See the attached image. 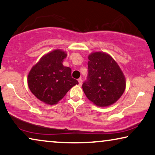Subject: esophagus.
<instances>
[{
	"mask_svg": "<svg viewBox=\"0 0 155 155\" xmlns=\"http://www.w3.org/2000/svg\"><path fill=\"white\" fill-rule=\"evenodd\" d=\"M78 83H79L80 86H81L82 84V80L81 78H80V79H78Z\"/></svg>",
	"mask_w": 155,
	"mask_h": 155,
	"instance_id": "1",
	"label": "esophagus"
}]
</instances>
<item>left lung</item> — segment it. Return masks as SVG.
<instances>
[{
	"instance_id": "8db88e82",
	"label": "left lung",
	"mask_w": 155,
	"mask_h": 155,
	"mask_svg": "<svg viewBox=\"0 0 155 155\" xmlns=\"http://www.w3.org/2000/svg\"><path fill=\"white\" fill-rule=\"evenodd\" d=\"M88 59V76L82 84L85 95L98 107L115 104L126 88L120 66L110 55L103 51L92 52Z\"/></svg>"
}]
</instances>
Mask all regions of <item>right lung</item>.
<instances>
[{
	"instance_id": "1",
	"label": "right lung",
	"mask_w": 155,
	"mask_h": 155,
	"mask_svg": "<svg viewBox=\"0 0 155 155\" xmlns=\"http://www.w3.org/2000/svg\"><path fill=\"white\" fill-rule=\"evenodd\" d=\"M66 51L54 50L41 57L31 69L28 85L37 98L49 105L57 104L73 86L78 84L71 77V69L63 65Z\"/></svg>"
}]
</instances>
